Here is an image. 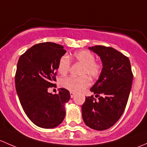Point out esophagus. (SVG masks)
<instances>
[{
    "instance_id": "esophagus-1",
    "label": "esophagus",
    "mask_w": 147,
    "mask_h": 147,
    "mask_svg": "<svg viewBox=\"0 0 147 147\" xmlns=\"http://www.w3.org/2000/svg\"><path fill=\"white\" fill-rule=\"evenodd\" d=\"M70 96H71V98H74V96H75V93H74V92H70Z\"/></svg>"
}]
</instances>
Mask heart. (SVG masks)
I'll return each mask as SVG.
<instances>
[{"label":"heart","mask_w":147,"mask_h":147,"mask_svg":"<svg viewBox=\"0 0 147 147\" xmlns=\"http://www.w3.org/2000/svg\"><path fill=\"white\" fill-rule=\"evenodd\" d=\"M74 59L78 63L84 65L81 71L82 76H70L61 78V84L64 88L71 92H81L90 85V80L88 74L91 78H98L102 71V65L95 61V57L90 51L88 50H80L73 54ZM71 67V61L69 57L63 55L59 59L58 64V71L60 74L64 75L69 72Z\"/></svg>","instance_id":"b5f03b06"}]
</instances>
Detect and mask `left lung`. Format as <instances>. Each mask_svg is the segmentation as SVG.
<instances>
[{
  "label": "left lung",
  "instance_id": "left-lung-1",
  "mask_svg": "<svg viewBox=\"0 0 147 147\" xmlns=\"http://www.w3.org/2000/svg\"><path fill=\"white\" fill-rule=\"evenodd\" d=\"M88 49L100 57L102 69L90 89L98 98L86 97L81 107L82 117L88 127L101 131L113 126L123 114L133 74L128 57L114 48L97 45Z\"/></svg>",
  "mask_w": 147,
  "mask_h": 147
}]
</instances>
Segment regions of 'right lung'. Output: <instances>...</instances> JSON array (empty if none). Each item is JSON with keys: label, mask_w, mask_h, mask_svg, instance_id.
<instances>
[{"label": "right lung", "mask_w": 147, "mask_h": 147, "mask_svg": "<svg viewBox=\"0 0 147 147\" xmlns=\"http://www.w3.org/2000/svg\"><path fill=\"white\" fill-rule=\"evenodd\" d=\"M66 52L61 45L43 42L32 47L18 60L16 91L25 114L40 127H56L66 115L64 105L71 97L69 90L59 88L58 94L48 92L49 88L56 87L59 61Z\"/></svg>", "instance_id": "right-lung-1"}]
</instances>
